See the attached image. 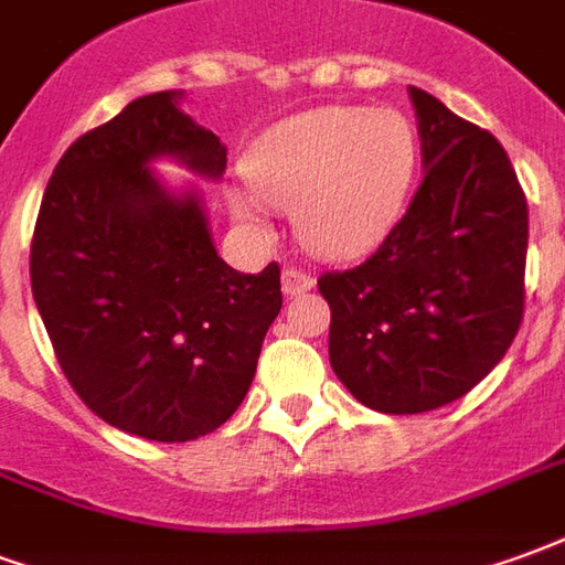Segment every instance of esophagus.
<instances>
[{
	"label": "esophagus",
	"instance_id": "obj_1",
	"mask_svg": "<svg viewBox=\"0 0 565 565\" xmlns=\"http://www.w3.org/2000/svg\"><path fill=\"white\" fill-rule=\"evenodd\" d=\"M312 286H316V279H312L307 270H298V267H286V270H282V291H286L288 298L303 295V291H310Z\"/></svg>",
	"mask_w": 565,
	"mask_h": 565
}]
</instances>
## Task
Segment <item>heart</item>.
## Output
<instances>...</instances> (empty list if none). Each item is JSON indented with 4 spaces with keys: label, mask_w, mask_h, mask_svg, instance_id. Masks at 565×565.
<instances>
[{
    "label": "heart",
    "mask_w": 565,
    "mask_h": 565,
    "mask_svg": "<svg viewBox=\"0 0 565 565\" xmlns=\"http://www.w3.org/2000/svg\"><path fill=\"white\" fill-rule=\"evenodd\" d=\"M418 171V135L397 108H316L267 129L246 150L234 216L265 225L267 207L295 213L319 258H358L401 222Z\"/></svg>",
    "instance_id": "obj_1"
}]
</instances>
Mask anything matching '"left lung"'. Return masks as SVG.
<instances>
[{
	"mask_svg": "<svg viewBox=\"0 0 565 565\" xmlns=\"http://www.w3.org/2000/svg\"><path fill=\"white\" fill-rule=\"evenodd\" d=\"M424 180L376 253L328 270L331 367L388 415L463 397L509 352L524 319L526 198L491 131L409 86Z\"/></svg>",
	"mask_w": 565,
	"mask_h": 565,
	"instance_id": "1",
	"label": "left lung"
}]
</instances>
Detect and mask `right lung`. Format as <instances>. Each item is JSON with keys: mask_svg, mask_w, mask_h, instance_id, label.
Masks as SVG:
<instances>
[{"mask_svg": "<svg viewBox=\"0 0 565 565\" xmlns=\"http://www.w3.org/2000/svg\"><path fill=\"white\" fill-rule=\"evenodd\" d=\"M135 98L65 150L32 234V298L68 385L126 434L189 443L216 430L253 385L282 307L279 265L241 274L220 258L195 192L150 171L174 156L225 171V143L177 108Z\"/></svg>", "mask_w": 565, "mask_h": 565, "instance_id": "right-lung-1", "label": "right lung"}]
</instances>
